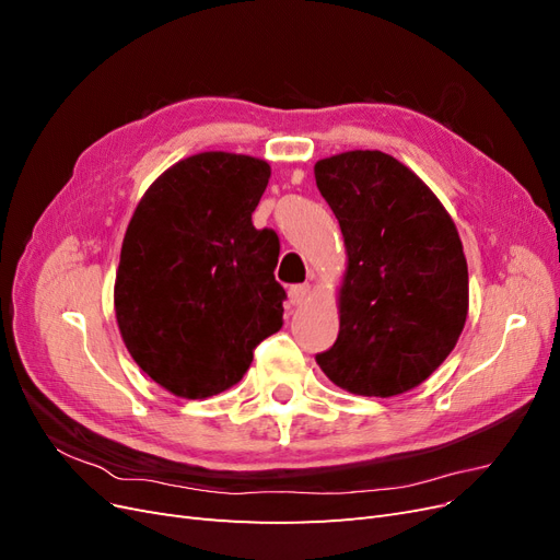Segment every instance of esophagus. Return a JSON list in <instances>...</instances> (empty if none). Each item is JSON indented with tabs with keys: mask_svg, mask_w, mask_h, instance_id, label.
<instances>
[{
	"mask_svg": "<svg viewBox=\"0 0 560 560\" xmlns=\"http://www.w3.org/2000/svg\"><path fill=\"white\" fill-rule=\"evenodd\" d=\"M311 299V284H292L290 287V301L294 303V306H303Z\"/></svg>",
	"mask_w": 560,
	"mask_h": 560,
	"instance_id": "1",
	"label": "esophagus"
}]
</instances>
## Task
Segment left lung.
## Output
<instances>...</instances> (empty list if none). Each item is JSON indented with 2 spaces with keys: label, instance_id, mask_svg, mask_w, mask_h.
I'll return each mask as SVG.
<instances>
[{
  "label": "left lung",
  "instance_id": "left-lung-1",
  "mask_svg": "<svg viewBox=\"0 0 560 560\" xmlns=\"http://www.w3.org/2000/svg\"><path fill=\"white\" fill-rule=\"evenodd\" d=\"M315 182L348 252L338 338L315 360L352 395H401L430 378L463 334L460 235L428 184L383 151L322 159Z\"/></svg>",
  "mask_w": 560,
  "mask_h": 560
}]
</instances>
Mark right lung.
<instances>
[{
  "mask_svg": "<svg viewBox=\"0 0 560 560\" xmlns=\"http://www.w3.org/2000/svg\"><path fill=\"white\" fill-rule=\"evenodd\" d=\"M268 177L261 159L206 151L167 167L135 208L114 284L118 331L177 397L224 393L282 327L278 235L252 224Z\"/></svg>",
  "mask_w": 560,
  "mask_h": 560,
  "instance_id": "add662e5",
  "label": "right lung"
}]
</instances>
